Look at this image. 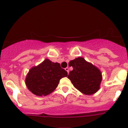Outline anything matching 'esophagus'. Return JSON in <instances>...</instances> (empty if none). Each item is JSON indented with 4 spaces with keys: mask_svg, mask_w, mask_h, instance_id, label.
Listing matches in <instances>:
<instances>
[{
    "mask_svg": "<svg viewBox=\"0 0 128 128\" xmlns=\"http://www.w3.org/2000/svg\"><path fill=\"white\" fill-rule=\"evenodd\" d=\"M65 70L67 72H68V73H69V69H68V67H66V68H65Z\"/></svg>",
    "mask_w": 128,
    "mask_h": 128,
    "instance_id": "34e87169",
    "label": "esophagus"
}]
</instances>
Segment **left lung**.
I'll return each mask as SVG.
<instances>
[{
  "label": "left lung",
  "instance_id": "obj_1",
  "mask_svg": "<svg viewBox=\"0 0 128 128\" xmlns=\"http://www.w3.org/2000/svg\"><path fill=\"white\" fill-rule=\"evenodd\" d=\"M69 65L73 69L70 72L68 78L74 88L87 95H92L99 90L102 81V74L99 68L83 57L71 60Z\"/></svg>",
  "mask_w": 128,
  "mask_h": 128
}]
</instances>
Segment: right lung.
<instances>
[{
    "label": "right lung",
    "mask_w": 128,
    "mask_h": 128,
    "mask_svg": "<svg viewBox=\"0 0 128 128\" xmlns=\"http://www.w3.org/2000/svg\"><path fill=\"white\" fill-rule=\"evenodd\" d=\"M67 76L68 73L60 64L46 58L30 68L25 78V84L33 94L38 96H46L56 89L61 78Z\"/></svg>",
    "instance_id": "obj_1"
}]
</instances>
